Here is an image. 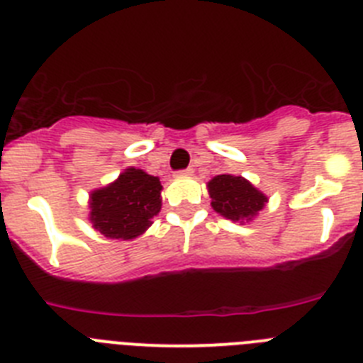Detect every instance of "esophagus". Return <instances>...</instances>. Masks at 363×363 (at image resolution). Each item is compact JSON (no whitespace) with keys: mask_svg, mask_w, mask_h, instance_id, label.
Masks as SVG:
<instances>
[{"mask_svg":"<svg viewBox=\"0 0 363 363\" xmlns=\"http://www.w3.org/2000/svg\"><path fill=\"white\" fill-rule=\"evenodd\" d=\"M192 172H194V169H192V167H187V169H184V171H179V174H184V176H191Z\"/></svg>","mask_w":363,"mask_h":363,"instance_id":"34e87169","label":"esophagus"}]
</instances>
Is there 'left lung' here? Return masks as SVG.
<instances>
[{"mask_svg":"<svg viewBox=\"0 0 363 363\" xmlns=\"http://www.w3.org/2000/svg\"><path fill=\"white\" fill-rule=\"evenodd\" d=\"M211 205L227 220H251L264 209L267 198L242 176L220 174L209 182Z\"/></svg>","mask_w":363,"mask_h":363,"instance_id":"8db88e82","label":"left lung"}]
</instances>
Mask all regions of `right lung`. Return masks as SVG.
I'll return each instance as SVG.
<instances>
[{
    "label": "right lung",
    "mask_w": 363,
    "mask_h": 363,
    "mask_svg": "<svg viewBox=\"0 0 363 363\" xmlns=\"http://www.w3.org/2000/svg\"><path fill=\"white\" fill-rule=\"evenodd\" d=\"M162 184L142 169H127L108 187L92 192L91 220L107 238H136L162 209Z\"/></svg>",
    "instance_id": "1"
}]
</instances>
